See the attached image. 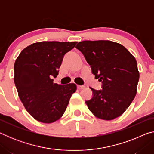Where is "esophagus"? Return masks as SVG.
I'll use <instances>...</instances> for the list:
<instances>
[{
	"label": "esophagus",
	"mask_w": 154,
	"mask_h": 154,
	"mask_svg": "<svg viewBox=\"0 0 154 154\" xmlns=\"http://www.w3.org/2000/svg\"><path fill=\"white\" fill-rule=\"evenodd\" d=\"M77 87L78 89H83V88H84V85H77Z\"/></svg>",
	"instance_id": "obj_1"
}]
</instances>
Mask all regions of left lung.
<instances>
[{
	"label": "left lung",
	"instance_id": "obj_1",
	"mask_svg": "<svg viewBox=\"0 0 154 154\" xmlns=\"http://www.w3.org/2000/svg\"><path fill=\"white\" fill-rule=\"evenodd\" d=\"M82 52L102 90L92 91L85 101L98 118L111 120L120 116L134 100L139 72L134 57L123 45L110 41H83L75 47Z\"/></svg>",
	"mask_w": 154,
	"mask_h": 154
}]
</instances>
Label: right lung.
<instances>
[{
  "label": "right lung",
  "instance_id": "right-lung-1",
  "mask_svg": "<svg viewBox=\"0 0 154 154\" xmlns=\"http://www.w3.org/2000/svg\"><path fill=\"white\" fill-rule=\"evenodd\" d=\"M77 42L42 41L31 44L21 51L14 64V82L21 101L34 118L52 123L66 111L75 83H54L53 77L67 52Z\"/></svg>",
  "mask_w": 154,
  "mask_h": 154
}]
</instances>
